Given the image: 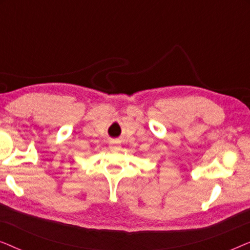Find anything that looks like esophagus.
<instances>
[{"label": "esophagus", "instance_id": "34e87169", "mask_svg": "<svg viewBox=\"0 0 250 250\" xmlns=\"http://www.w3.org/2000/svg\"><path fill=\"white\" fill-rule=\"evenodd\" d=\"M109 146H110V149H112V150H115V149H118V146H119V145L118 143H116V142H111L110 145H109Z\"/></svg>", "mask_w": 250, "mask_h": 250}]
</instances>
